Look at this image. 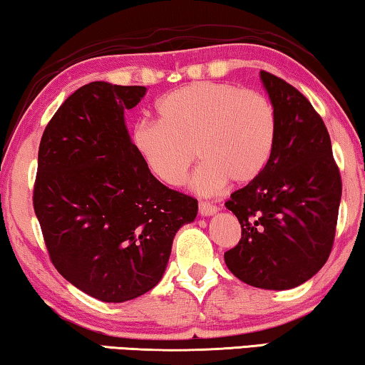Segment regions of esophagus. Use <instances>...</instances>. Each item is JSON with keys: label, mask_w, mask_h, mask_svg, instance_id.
<instances>
[{"label": "esophagus", "mask_w": 365, "mask_h": 365, "mask_svg": "<svg viewBox=\"0 0 365 365\" xmlns=\"http://www.w3.org/2000/svg\"><path fill=\"white\" fill-rule=\"evenodd\" d=\"M217 212V205H214L212 202H207V200H200L199 202V214L202 217H209V215H214Z\"/></svg>", "instance_id": "1"}]
</instances>
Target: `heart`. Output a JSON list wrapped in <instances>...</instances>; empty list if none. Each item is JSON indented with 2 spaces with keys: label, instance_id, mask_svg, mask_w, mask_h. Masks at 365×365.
Wrapping results in <instances>:
<instances>
[{
  "label": "heart",
  "instance_id": "obj_1",
  "mask_svg": "<svg viewBox=\"0 0 365 365\" xmlns=\"http://www.w3.org/2000/svg\"><path fill=\"white\" fill-rule=\"evenodd\" d=\"M160 123H138L133 145L150 173L178 186L194 165L192 187L214 194L260 176L277 138V113L265 95L227 82H194L156 103Z\"/></svg>",
  "mask_w": 365,
  "mask_h": 365
}]
</instances>
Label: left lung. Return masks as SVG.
<instances>
[{
    "mask_svg": "<svg viewBox=\"0 0 365 365\" xmlns=\"http://www.w3.org/2000/svg\"><path fill=\"white\" fill-rule=\"evenodd\" d=\"M260 77L277 113V138L260 176L225 202L242 237L224 260L247 284L289 289L329 258L342 181L329 133L309 100L270 72Z\"/></svg>",
    "mask_w": 365,
    "mask_h": 365,
    "instance_id": "obj_1",
    "label": "left lung"
}]
</instances>
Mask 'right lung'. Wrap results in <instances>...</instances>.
Returning a JSON list of instances; mask_svg holds the SVG:
<instances>
[{
  "instance_id": "obj_1",
  "label": "right lung",
  "mask_w": 365,
  "mask_h": 365,
  "mask_svg": "<svg viewBox=\"0 0 365 365\" xmlns=\"http://www.w3.org/2000/svg\"><path fill=\"white\" fill-rule=\"evenodd\" d=\"M146 88L91 82L42 133L33 204L52 265L81 292L123 303L163 278L197 200L158 181L135 150L125 110Z\"/></svg>"
}]
</instances>
